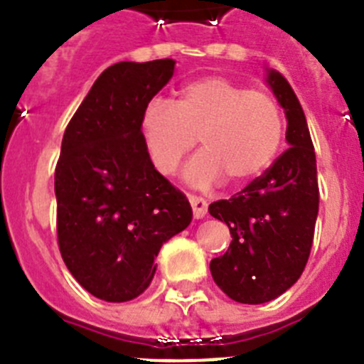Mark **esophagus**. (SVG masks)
Here are the masks:
<instances>
[{
    "label": "esophagus",
    "instance_id": "obj_1",
    "mask_svg": "<svg viewBox=\"0 0 364 364\" xmlns=\"http://www.w3.org/2000/svg\"><path fill=\"white\" fill-rule=\"evenodd\" d=\"M189 202L193 208V217L195 218H204L208 213V200L197 195H189Z\"/></svg>",
    "mask_w": 364,
    "mask_h": 364
}]
</instances>
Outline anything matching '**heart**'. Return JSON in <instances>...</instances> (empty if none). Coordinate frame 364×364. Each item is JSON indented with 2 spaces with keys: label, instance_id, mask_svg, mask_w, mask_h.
<instances>
[{
  "label": "heart",
  "instance_id": "obj_1",
  "mask_svg": "<svg viewBox=\"0 0 364 364\" xmlns=\"http://www.w3.org/2000/svg\"><path fill=\"white\" fill-rule=\"evenodd\" d=\"M140 134L162 175L175 171L198 138L204 151L186 169L189 182L210 186L224 175L231 184H244L277 156L284 118L268 92L224 76H204L180 87L173 104L151 100L140 117Z\"/></svg>",
  "mask_w": 364,
  "mask_h": 364
}]
</instances>
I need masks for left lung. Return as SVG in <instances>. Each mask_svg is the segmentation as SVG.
I'll use <instances>...</instances> for the list:
<instances>
[{
	"label": "left lung",
	"instance_id": "8db88e82",
	"mask_svg": "<svg viewBox=\"0 0 364 364\" xmlns=\"http://www.w3.org/2000/svg\"><path fill=\"white\" fill-rule=\"evenodd\" d=\"M266 82L286 112L290 147L230 200L210 204L211 217L226 222L233 239L224 255L211 260V275L242 304L273 301L297 282L319 213L317 162L304 111L281 73L269 69Z\"/></svg>",
	"mask_w": 364,
	"mask_h": 364
}]
</instances>
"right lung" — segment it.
Returning <instances> with one entry per match:
<instances>
[{
  "label": "right lung",
  "instance_id": "1",
  "mask_svg": "<svg viewBox=\"0 0 364 364\" xmlns=\"http://www.w3.org/2000/svg\"><path fill=\"white\" fill-rule=\"evenodd\" d=\"M175 62H120L100 74L74 112L54 173L58 246L89 294L125 302L144 294L164 242L189 226L191 205L151 164L140 117Z\"/></svg>",
  "mask_w": 364,
  "mask_h": 364
}]
</instances>
